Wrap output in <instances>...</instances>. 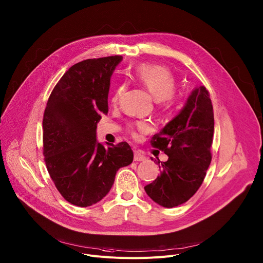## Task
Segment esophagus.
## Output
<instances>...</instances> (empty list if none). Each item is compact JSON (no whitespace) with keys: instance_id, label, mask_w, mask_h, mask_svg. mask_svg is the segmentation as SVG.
Wrapping results in <instances>:
<instances>
[{"instance_id":"1","label":"esophagus","mask_w":263,"mask_h":263,"mask_svg":"<svg viewBox=\"0 0 263 263\" xmlns=\"http://www.w3.org/2000/svg\"><path fill=\"white\" fill-rule=\"evenodd\" d=\"M145 159H146L145 155H142L138 151L134 152V161H142V160H145Z\"/></svg>"}]
</instances>
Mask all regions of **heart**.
Listing matches in <instances>:
<instances>
[{"instance_id":"heart-1","label":"heart","mask_w":263,"mask_h":263,"mask_svg":"<svg viewBox=\"0 0 263 263\" xmlns=\"http://www.w3.org/2000/svg\"><path fill=\"white\" fill-rule=\"evenodd\" d=\"M129 78L131 81L146 88L159 105L163 107H170L174 104L176 79L170 70L159 65L142 63L133 68ZM125 90V84L118 85L115 88L111 99L113 104H117L119 102ZM148 129V125L142 122L129 126V130L133 135H135L137 132H146Z\"/></svg>"}]
</instances>
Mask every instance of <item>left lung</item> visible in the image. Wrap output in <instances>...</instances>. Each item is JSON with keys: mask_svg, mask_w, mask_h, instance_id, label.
I'll use <instances>...</instances> for the list:
<instances>
[{"mask_svg": "<svg viewBox=\"0 0 263 263\" xmlns=\"http://www.w3.org/2000/svg\"><path fill=\"white\" fill-rule=\"evenodd\" d=\"M214 112L205 87L196 88L180 113L151 138V146L169 156L157 159L160 175L145 186L156 203L173 208L192 197L206 174L212 160Z\"/></svg>", "mask_w": 263, "mask_h": 263, "instance_id": "obj_1", "label": "left lung"}]
</instances>
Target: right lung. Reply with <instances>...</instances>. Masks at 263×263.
<instances>
[{
    "mask_svg": "<svg viewBox=\"0 0 263 263\" xmlns=\"http://www.w3.org/2000/svg\"><path fill=\"white\" fill-rule=\"evenodd\" d=\"M122 55L89 59L71 66L53 88L43 117V154L61 195L71 204L102 200L115 174L133 161L128 142L97 141V125L108 113L110 77Z\"/></svg>",
    "mask_w": 263,
    "mask_h": 263,
    "instance_id": "right-lung-1",
    "label": "right lung"
}]
</instances>
